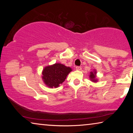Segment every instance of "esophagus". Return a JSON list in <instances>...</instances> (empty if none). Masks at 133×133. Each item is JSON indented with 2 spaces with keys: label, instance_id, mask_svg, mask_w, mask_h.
<instances>
[{
  "label": "esophagus",
  "instance_id": "obj_1",
  "mask_svg": "<svg viewBox=\"0 0 133 133\" xmlns=\"http://www.w3.org/2000/svg\"><path fill=\"white\" fill-rule=\"evenodd\" d=\"M76 70H80L82 69V67H81V66H76Z\"/></svg>",
  "mask_w": 133,
  "mask_h": 133
}]
</instances>
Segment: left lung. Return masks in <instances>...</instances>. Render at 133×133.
I'll return each instance as SVG.
<instances>
[{"label": "left lung", "instance_id": "left-lung-1", "mask_svg": "<svg viewBox=\"0 0 133 133\" xmlns=\"http://www.w3.org/2000/svg\"><path fill=\"white\" fill-rule=\"evenodd\" d=\"M96 72L94 71V72H90V77L91 80L93 81V82H96Z\"/></svg>", "mask_w": 133, "mask_h": 133}]
</instances>
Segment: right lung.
<instances>
[{
	"mask_svg": "<svg viewBox=\"0 0 133 133\" xmlns=\"http://www.w3.org/2000/svg\"><path fill=\"white\" fill-rule=\"evenodd\" d=\"M71 69L64 65L56 63L46 67L43 70L42 78L44 82L50 87H57L64 82Z\"/></svg>",
	"mask_w": 133,
	"mask_h": 133,
	"instance_id": "right-lung-1",
	"label": "right lung"
}]
</instances>
